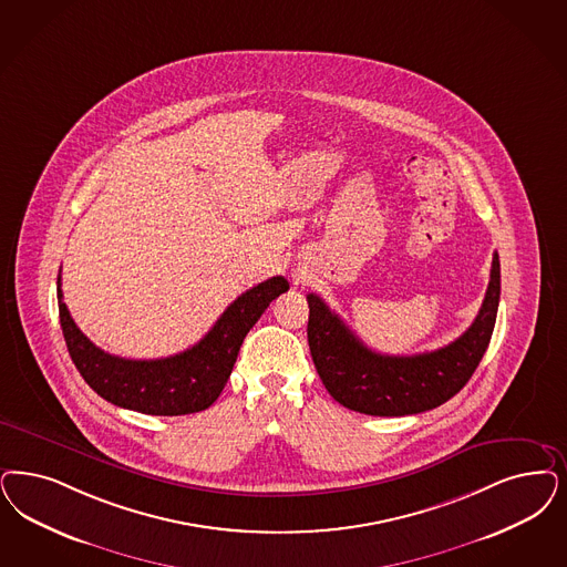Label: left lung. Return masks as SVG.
I'll list each match as a JSON object with an SVG mask.
<instances>
[{
  "mask_svg": "<svg viewBox=\"0 0 567 567\" xmlns=\"http://www.w3.org/2000/svg\"><path fill=\"white\" fill-rule=\"evenodd\" d=\"M501 299V261L492 257L488 291L473 324L456 341L414 355L372 352L318 297L308 295V343L316 371L350 411L404 416L431 411L465 388L488 350Z\"/></svg>",
  "mask_w": 567,
  "mask_h": 567,
  "instance_id": "8db88e82",
  "label": "left lung"
}]
</instances>
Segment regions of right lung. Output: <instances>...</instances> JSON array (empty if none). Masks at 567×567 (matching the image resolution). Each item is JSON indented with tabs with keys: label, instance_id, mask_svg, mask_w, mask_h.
<instances>
[{
	"label": "right lung",
	"instance_id": "right-lung-1",
	"mask_svg": "<svg viewBox=\"0 0 567 567\" xmlns=\"http://www.w3.org/2000/svg\"><path fill=\"white\" fill-rule=\"evenodd\" d=\"M285 291H289L287 278L272 276L235 299L190 350L156 360H127L100 350L79 331L62 301L59 276L60 327L71 360L100 398L127 411L177 416L214 404L230 379L243 339Z\"/></svg>",
	"mask_w": 567,
	"mask_h": 567
}]
</instances>
